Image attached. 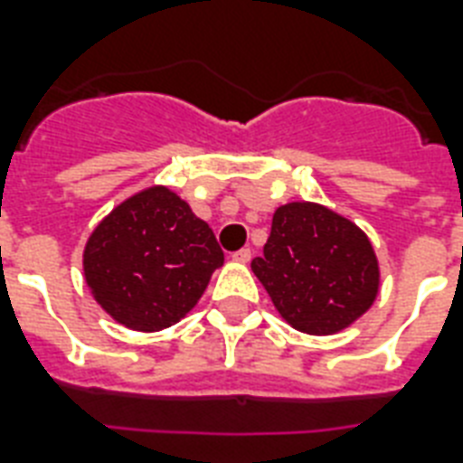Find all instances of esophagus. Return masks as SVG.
Returning a JSON list of instances; mask_svg holds the SVG:
<instances>
[{"mask_svg":"<svg viewBox=\"0 0 463 463\" xmlns=\"http://www.w3.org/2000/svg\"><path fill=\"white\" fill-rule=\"evenodd\" d=\"M232 260L240 261V264H247V261L252 260V250H250V247H242V250H238V252L232 254Z\"/></svg>","mask_w":463,"mask_h":463,"instance_id":"obj_1","label":"esophagus"}]
</instances>
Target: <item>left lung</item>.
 Here are the masks:
<instances>
[{"label":"left lung","mask_w":463,"mask_h":463,"mask_svg":"<svg viewBox=\"0 0 463 463\" xmlns=\"http://www.w3.org/2000/svg\"><path fill=\"white\" fill-rule=\"evenodd\" d=\"M252 271L290 326L336 334L365 315L380 290V267L358 225L326 206H279L264 257Z\"/></svg>","instance_id":"1"}]
</instances>
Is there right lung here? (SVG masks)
Wrapping results in <instances>:
<instances>
[{
  "instance_id": "obj_1",
  "label": "right lung",
  "mask_w": 463,
  "mask_h": 463,
  "mask_svg": "<svg viewBox=\"0 0 463 463\" xmlns=\"http://www.w3.org/2000/svg\"><path fill=\"white\" fill-rule=\"evenodd\" d=\"M223 264L206 221L167 187L129 196L90 232L83 274L98 305L134 331H158L187 315Z\"/></svg>"
}]
</instances>
